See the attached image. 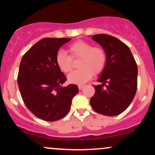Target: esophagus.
Wrapping results in <instances>:
<instances>
[{"label":"esophagus","instance_id":"34e87169","mask_svg":"<svg viewBox=\"0 0 155 155\" xmlns=\"http://www.w3.org/2000/svg\"><path fill=\"white\" fill-rule=\"evenodd\" d=\"M84 87V85H83V84H78V88H79V90H82Z\"/></svg>","mask_w":155,"mask_h":155}]
</instances>
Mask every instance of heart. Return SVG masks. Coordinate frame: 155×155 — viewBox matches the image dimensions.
<instances>
[{"label": "heart", "mask_w": 155, "mask_h": 155, "mask_svg": "<svg viewBox=\"0 0 155 155\" xmlns=\"http://www.w3.org/2000/svg\"><path fill=\"white\" fill-rule=\"evenodd\" d=\"M70 56L63 51L57 53L56 62L63 73H68L73 67L72 59H80L78 67L80 68L71 72L68 75V80L71 83L83 84L92 78L94 73H100L107 63L105 50L99 46H92L90 42L78 40L71 44L68 48Z\"/></svg>", "instance_id": "b5f03b06"}]
</instances>
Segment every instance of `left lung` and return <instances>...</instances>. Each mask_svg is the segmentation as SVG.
<instances>
[{
    "instance_id": "8db88e82",
    "label": "left lung",
    "mask_w": 155,
    "mask_h": 155,
    "mask_svg": "<svg viewBox=\"0 0 155 155\" xmlns=\"http://www.w3.org/2000/svg\"><path fill=\"white\" fill-rule=\"evenodd\" d=\"M92 39L105 50L107 63L97 80L101 84L94 86L90 104L99 114L118 115L128 107L136 93V62L128 46L117 38L99 34Z\"/></svg>"
}]
</instances>
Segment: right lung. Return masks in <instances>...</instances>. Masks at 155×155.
Masks as SVG:
<instances>
[{
  "label": "right lung",
  "mask_w": 155,
  "mask_h": 155,
  "mask_svg": "<svg viewBox=\"0 0 155 155\" xmlns=\"http://www.w3.org/2000/svg\"><path fill=\"white\" fill-rule=\"evenodd\" d=\"M71 40L44 38L29 48L21 60L18 84L23 101L34 115L46 121L64 117L79 91L76 84L61 86L66 77L56 62L59 48Z\"/></svg>",
  "instance_id": "right-lung-1"
}]
</instances>
